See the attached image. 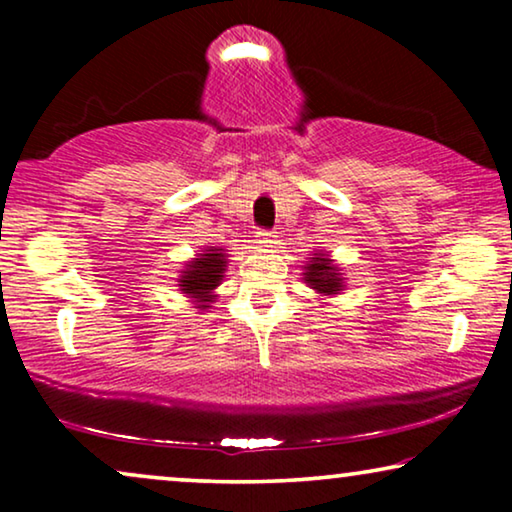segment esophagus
Masks as SVG:
<instances>
[{
	"mask_svg": "<svg viewBox=\"0 0 512 512\" xmlns=\"http://www.w3.org/2000/svg\"><path fill=\"white\" fill-rule=\"evenodd\" d=\"M256 237L261 247H272V244H277V233H272V230H258Z\"/></svg>",
	"mask_w": 512,
	"mask_h": 512,
	"instance_id": "34e87169",
	"label": "esophagus"
}]
</instances>
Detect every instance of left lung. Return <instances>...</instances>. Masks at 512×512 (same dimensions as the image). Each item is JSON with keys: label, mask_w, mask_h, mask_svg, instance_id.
I'll return each mask as SVG.
<instances>
[{"label": "left lung", "mask_w": 512, "mask_h": 512, "mask_svg": "<svg viewBox=\"0 0 512 512\" xmlns=\"http://www.w3.org/2000/svg\"><path fill=\"white\" fill-rule=\"evenodd\" d=\"M305 284L321 298H333L345 291V275L340 272V265L333 261L328 251H317L310 261L305 263L303 272Z\"/></svg>", "instance_id": "1"}]
</instances>
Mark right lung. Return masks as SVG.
Here are the masks:
<instances>
[{
  "label": "right lung",
  "mask_w": 512,
  "mask_h": 512,
  "mask_svg": "<svg viewBox=\"0 0 512 512\" xmlns=\"http://www.w3.org/2000/svg\"><path fill=\"white\" fill-rule=\"evenodd\" d=\"M228 268V254L221 247H205L202 254L186 261L179 275V291L191 298L195 310L207 312L216 303V289L223 282V272Z\"/></svg>",
  "instance_id": "1"
}]
</instances>
